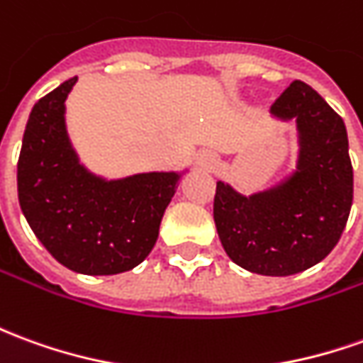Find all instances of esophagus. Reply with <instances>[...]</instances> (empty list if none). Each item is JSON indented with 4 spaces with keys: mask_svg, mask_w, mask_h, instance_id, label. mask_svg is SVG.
Wrapping results in <instances>:
<instances>
[{
    "mask_svg": "<svg viewBox=\"0 0 363 363\" xmlns=\"http://www.w3.org/2000/svg\"><path fill=\"white\" fill-rule=\"evenodd\" d=\"M200 164H204V167L210 169V167L214 164V159H212V155H206V153H204V155H200Z\"/></svg>",
    "mask_w": 363,
    "mask_h": 363,
    "instance_id": "esophagus-1",
    "label": "esophagus"
}]
</instances>
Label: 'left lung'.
<instances>
[{
    "mask_svg": "<svg viewBox=\"0 0 363 363\" xmlns=\"http://www.w3.org/2000/svg\"><path fill=\"white\" fill-rule=\"evenodd\" d=\"M271 116L296 121V171L250 196L218 181L214 222L234 263L287 277L316 265L338 243L354 199V171L344 121L308 84L291 82Z\"/></svg>",
    "mask_w": 363,
    "mask_h": 363,
    "instance_id": "1",
    "label": "left lung"
}]
</instances>
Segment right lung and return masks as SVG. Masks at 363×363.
<instances>
[{
    "label": "right lung",
    "instance_id": "right-lung-1",
    "mask_svg": "<svg viewBox=\"0 0 363 363\" xmlns=\"http://www.w3.org/2000/svg\"><path fill=\"white\" fill-rule=\"evenodd\" d=\"M76 80L33 106L17 163L19 204L58 263L84 275H116L151 253L181 174L106 181L80 164L65 123V102Z\"/></svg>",
    "mask_w": 363,
    "mask_h": 363
}]
</instances>
